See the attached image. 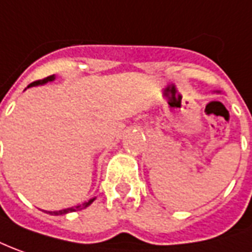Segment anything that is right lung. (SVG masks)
<instances>
[{"instance_id":"obj_1","label":"right lung","mask_w":252,"mask_h":252,"mask_svg":"<svg viewBox=\"0 0 252 252\" xmlns=\"http://www.w3.org/2000/svg\"><path fill=\"white\" fill-rule=\"evenodd\" d=\"M54 79H56V76H54V75H52V76L46 77V79H43V80H36V82H34V83L30 84L27 89H30V87H35V86H42V84H46V83H49V82H53ZM94 200H95V198L90 199L89 202H84V203H82V205L73 206V207H68V209H63V210H57V212H46V213L52 214V216H64V214H68V213L77 212V210H82V209L89 207V206L91 205Z\"/></svg>"}]
</instances>
